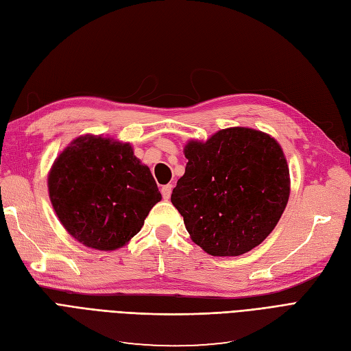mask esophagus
<instances>
[{
    "label": "esophagus",
    "mask_w": 351,
    "mask_h": 351,
    "mask_svg": "<svg viewBox=\"0 0 351 351\" xmlns=\"http://www.w3.org/2000/svg\"><path fill=\"white\" fill-rule=\"evenodd\" d=\"M171 192H173V184H167V186H164V187L161 189L162 197H164L165 200L169 199V196H171Z\"/></svg>",
    "instance_id": "obj_1"
}]
</instances>
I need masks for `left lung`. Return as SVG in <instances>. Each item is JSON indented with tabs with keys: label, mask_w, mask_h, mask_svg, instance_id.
Masks as SVG:
<instances>
[{
	"label": "left lung",
	"mask_w": 351,
	"mask_h": 351,
	"mask_svg": "<svg viewBox=\"0 0 351 351\" xmlns=\"http://www.w3.org/2000/svg\"><path fill=\"white\" fill-rule=\"evenodd\" d=\"M187 165L171 202L197 246L240 256L267 239L290 196V171L269 134L230 127L184 146Z\"/></svg>",
	"instance_id": "obj_1"
}]
</instances>
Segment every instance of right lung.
<instances>
[{
  "mask_svg": "<svg viewBox=\"0 0 351 351\" xmlns=\"http://www.w3.org/2000/svg\"><path fill=\"white\" fill-rule=\"evenodd\" d=\"M48 192L69 234L104 252L129 243L161 200L151 169L130 143L93 134L79 136L58 155Z\"/></svg>",
  "mask_w": 351,
  "mask_h": 351,
  "instance_id": "1",
  "label": "right lung"
}]
</instances>
